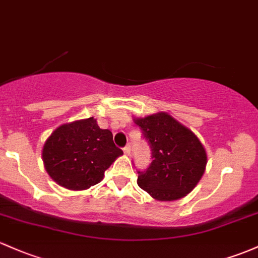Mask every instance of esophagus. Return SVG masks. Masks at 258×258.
Returning a JSON list of instances; mask_svg holds the SVG:
<instances>
[{
	"instance_id": "esophagus-1",
	"label": "esophagus",
	"mask_w": 258,
	"mask_h": 258,
	"mask_svg": "<svg viewBox=\"0 0 258 258\" xmlns=\"http://www.w3.org/2000/svg\"><path fill=\"white\" fill-rule=\"evenodd\" d=\"M123 151H124V154H125V155H129L130 154V145H129V144H128V145L124 146Z\"/></svg>"
}]
</instances>
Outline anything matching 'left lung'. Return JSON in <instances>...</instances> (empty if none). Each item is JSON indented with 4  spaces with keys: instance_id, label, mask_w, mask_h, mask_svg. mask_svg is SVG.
<instances>
[{
    "instance_id": "1",
    "label": "left lung",
    "mask_w": 258,
    "mask_h": 258,
    "mask_svg": "<svg viewBox=\"0 0 258 258\" xmlns=\"http://www.w3.org/2000/svg\"><path fill=\"white\" fill-rule=\"evenodd\" d=\"M151 149L152 161L138 171V184L157 201H176L203 176L207 154L198 138L167 113L135 119Z\"/></svg>"
}]
</instances>
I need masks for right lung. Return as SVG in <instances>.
Segmentation results:
<instances>
[{"label":"right lung","instance_id":"add662e5","mask_svg":"<svg viewBox=\"0 0 258 258\" xmlns=\"http://www.w3.org/2000/svg\"><path fill=\"white\" fill-rule=\"evenodd\" d=\"M121 154L112 132L88 118L55 130L44 145L43 161L57 184L79 190L101 182L104 171Z\"/></svg>","mask_w":258,"mask_h":258}]
</instances>
